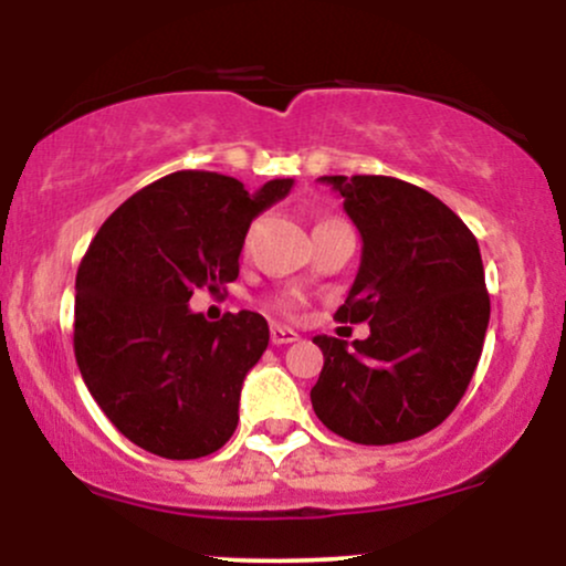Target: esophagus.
<instances>
[{
	"mask_svg": "<svg viewBox=\"0 0 566 566\" xmlns=\"http://www.w3.org/2000/svg\"><path fill=\"white\" fill-rule=\"evenodd\" d=\"M297 333L290 327H282V324H271V343L274 346H287V343H295Z\"/></svg>",
	"mask_w": 566,
	"mask_h": 566,
	"instance_id": "obj_1",
	"label": "esophagus"
}]
</instances>
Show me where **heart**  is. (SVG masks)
Segmentation results:
<instances>
[{
	"label": "heart",
	"instance_id": "b5f03b06",
	"mask_svg": "<svg viewBox=\"0 0 566 566\" xmlns=\"http://www.w3.org/2000/svg\"><path fill=\"white\" fill-rule=\"evenodd\" d=\"M250 237H244V242ZM269 305L274 311H279V314H295V308H297V297H295V292H279V295H271L269 297Z\"/></svg>",
	"mask_w": 566,
	"mask_h": 566
}]
</instances>
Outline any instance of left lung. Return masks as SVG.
<instances>
[{
	"label": "left lung",
	"mask_w": 566,
	"mask_h": 566,
	"mask_svg": "<svg viewBox=\"0 0 566 566\" xmlns=\"http://www.w3.org/2000/svg\"><path fill=\"white\" fill-rule=\"evenodd\" d=\"M361 233V265L337 322L367 340L314 337L316 418L356 444H396L444 423L482 356L490 295L479 242L444 201L388 175H324Z\"/></svg>",
	"instance_id": "left-lung-1"
}]
</instances>
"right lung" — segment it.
<instances>
[{
	"label": "right lung",
	"mask_w": 566,
	"mask_h": 566,
	"mask_svg": "<svg viewBox=\"0 0 566 566\" xmlns=\"http://www.w3.org/2000/svg\"><path fill=\"white\" fill-rule=\"evenodd\" d=\"M269 180L180 170L116 207L76 271L74 354L97 407L119 433L167 460L212 454L239 423L244 375L269 346L255 311L207 322L193 290L239 276L252 218L290 193Z\"/></svg>",
	"instance_id": "obj_1"
}]
</instances>
